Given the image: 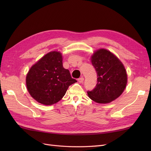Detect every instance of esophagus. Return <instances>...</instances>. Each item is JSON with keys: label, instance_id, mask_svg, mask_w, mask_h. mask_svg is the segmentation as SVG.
Masks as SVG:
<instances>
[{"label": "esophagus", "instance_id": "34e87169", "mask_svg": "<svg viewBox=\"0 0 151 151\" xmlns=\"http://www.w3.org/2000/svg\"><path fill=\"white\" fill-rule=\"evenodd\" d=\"M78 81H79V83H83L84 82V77H80L79 79H78Z\"/></svg>", "mask_w": 151, "mask_h": 151}]
</instances>
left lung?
I'll return each instance as SVG.
<instances>
[{
  "mask_svg": "<svg viewBox=\"0 0 151 151\" xmlns=\"http://www.w3.org/2000/svg\"><path fill=\"white\" fill-rule=\"evenodd\" d=\"M91 59L98 78L94 89L88 91V96L98 103L114 101L122 94L127 84L124 65L115 55L103 48L94 52Z\"/></svg>",
  "mask_w": 151,
  "mask_h": 151,
  "instance_id": "left-lung-1",
  "label": "left lung"
}]
</instances>
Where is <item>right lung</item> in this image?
<instances>
[{"instance_id": "obj_1", "label": "right lung", "mask_w": 151, "mask_h": 151, "mask_svg": "<svg viewBox=\"0 0 151 151\" xmlns=\"http://www.w3.org/2000/svg\"><path fill=\"white\" fill-rule=\"evenodd\" d=\"M63 68L62 53H48L31 67L26 76V87L31 97L45 105L60 101L69 86L76 83Z\"/></svg>"}]
</instances>
